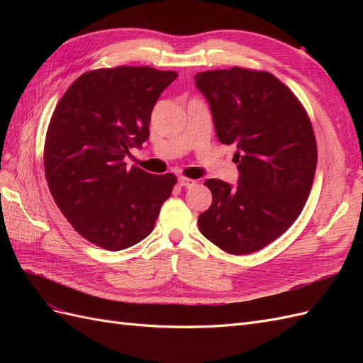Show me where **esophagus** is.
<instances>
[{"label": "esophagus", "mask_w": 363, "mask_h": 363, "mask_svg": "<svg viewBox=\"0 0 363 363\" xmlns=\"http://www.w3.org/2000/svg\"><path fill=\"white\" fill-rule=\"evenodd\" d=\"M196 182L192 180V179H186V177H179V184L182 186V188H192V186L195 184Z\"/></svg>", "instance_id": "1"}]
</instances>
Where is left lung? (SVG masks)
<instances>
[{"label":"left lung","instance_id":"obj_1","mask_svg":"<svg viewBox=\"0 0 363 363\" xmlns=\"http://www.w3.org/2000/svg\"><path fill=\"white\" fill-rule=\"evenodd\" d=\"M195 86L211 106L216 138L235 145L238 186L204 182L212 206L199 216L204 238L230 255L262 250L294 224L309 199L316 140L296 96L272 74L206 71Z\"/></svg>","mask_w":363,"mask_h":363}]
</instances>
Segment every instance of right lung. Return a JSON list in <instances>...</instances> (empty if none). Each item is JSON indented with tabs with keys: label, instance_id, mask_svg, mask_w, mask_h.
Instances as JSON below:
<instances>
[{
	"label": "right lung",
	"instance_id": "1",
	"mask_svg": "<svg viewBox=\"0 0 363 363\" xmlns=\"http://www.w3.org/2000/svg\"><path fill=\"white\" fill-rule=\"evenodd\" d=\"M177 75L150 67L86 72L51 116L43 152L50 192L77 232L104 250L145 239L177 182L124 162L148 139L152 108Z\"/></svg>",
	"mask_w": 363,
	"mask_h": 363
}]
</instances>
